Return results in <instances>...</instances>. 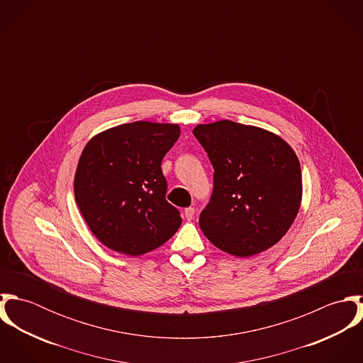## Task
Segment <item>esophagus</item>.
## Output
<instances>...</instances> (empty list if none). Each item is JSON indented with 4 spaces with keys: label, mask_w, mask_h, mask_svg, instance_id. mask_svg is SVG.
I'll use <instances>...</instances> for the list:
<instances>
[{
    "label": "esophagus",
    "mask_w": 363,
    "mask_h": 363,
    "mask_svg": "<svg viewBox=\"0 0 363 363\" xmlns=\"http://www.w3.org/2000/svg\"><path fill=\"white\" fill-rule=\"evenodd\" d=\"M194 213H196V209L193 207H189L184 209V215H186L187 220H193V219H194Z\"/></svg>",
    "instance_id": "34e87169"
}]
</instances>
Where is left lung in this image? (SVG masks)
<instances>
[{"label": "left lung", "mask_w": 363, "mask_h": 363, "mask_svg": "<svg viewBox=\"0 0 363 363\" xmlns=\"http://www.w3.org/2000/svg\"><path fill=\"white\" fill-rule=\"evenodd\" d=\"M193 134L213 166V191L200 215L208 240L228 255L252 257L289 230L302 204V172L292 147L256 125L220 120Z\"/></svg>", "instance_id": "1"}]
</instances>
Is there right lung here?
<instances>
[{
	"instance_id": "add662e5",
	"label": "right lung",
	"mask_w": 363,
	"mask_h": 363,
	"mask_svg": "<svg viewBox=\"0 0 363 363\" xmlns=\"http://www.w3.org/2000/svg\"><path fill=\"white\" fill-rule=\"evenodd\" d=\"M180 125L135 121L92 137L74 177L78 208L106 247L141 256L166 243L180 228L179 211L164 200L162 159Z\"/></svg>"
}]
</instances>
